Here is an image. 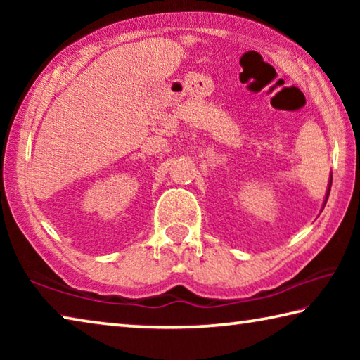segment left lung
I'll use <instances>...</instances> for the list:
<instances>
[{"instance_id":"left-lung-1","label":"left lung","mask_w":360,"mask_h":360,"mask_svg":"<svg viewBox=\"0 0 360 360\" xmlns=\"http://www.w3.org/2000/svg\"><path fill=\"white\" fill-rule=\"evenodd\" d=\"M332 186V184H330ZM328 193H330V187H328V192H327V197H328ZM327 200V198H326Z\"/></svg>"}]
</instances>
